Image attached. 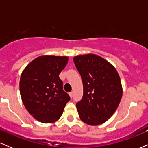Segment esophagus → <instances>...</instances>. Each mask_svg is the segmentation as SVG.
<instances>
[{"instance_id": "34e87169", "label": "esophagus", "mask_w": 148, "mask_h": 148, "mask_svg": "<svg viewBox=\"0 0 148 148\" xmlns=\"http://www.w3.org/2000/svg\"><path fill=\"white\" fill-rule=\"evenodd\" d=\"M69 96H70L71 98L73 97V92H70L69 93Z\"/></svg>"}]
</instances>
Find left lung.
I'll list each match as a JSON object with an SVG mask.
<instances>
[{"mask_svg":"<svg viewBox=\"0 0 148 148\" xmlns=\"http://www.w3.org/2000/svg\"><path fill=\"white\" fill-rule=\"evenodd\" d=\"M73 60L84 85L83 97L76 103L80 118L88 125H101L115 113L123 96L118 73L95 54L77 56Z\"/></svg>","mask_w":148,"mask_h":148,"instance_id":"left-lung-1","label":"left lung"}]
</instances>
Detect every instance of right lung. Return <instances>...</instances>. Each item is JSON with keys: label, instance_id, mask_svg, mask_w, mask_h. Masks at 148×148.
<instances>
[{"label": "right lung", "instance_id": "1", "mask_svg": "<svg viewBox=\"0 0 148 148\" xmlns=\"http://www.w3.org/2000/svg\"><path fill=\"white\" fill-rule=\"evenodd\" d=\"M68 62L67 56H42L34 59L22 72L19 88L26 110L43 123L57 121L70 97L59 78Z\"/></svg>", "mask_w": 148, "mask_h": 148}]
</instances>
